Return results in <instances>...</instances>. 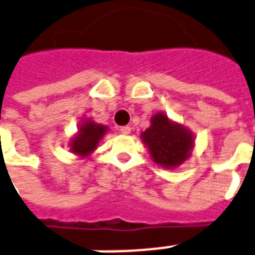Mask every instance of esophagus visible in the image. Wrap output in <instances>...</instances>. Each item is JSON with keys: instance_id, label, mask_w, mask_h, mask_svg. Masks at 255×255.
I'll return each mask as SVG.
<instances>
[{"instance_id": "obj_1", "label": "esophagus", "mask_w": 255, "mask_h": 255, "mask_svg": "<svg viewBox=\"0 0 255 255\" xmlns=\"http://www.w3.org/2000/svg\"><path fill=\"white\" fill-rule=\"evenodd\" d=\"M120 132L124 133V135H129V133H131V128L128 127V126H126V127H122L120 128Z\"/></svg>"}]
</instances>
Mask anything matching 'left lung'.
<instances>
[{
	"label": "left lung",
	"mask_w": 255,
	"mask_h": 255,
	"mask_svg": "<svg viewBox=\"0 0 255 255\" xmlns=\"http://www.w3.org/2000/svg\"><path fill=\"white\" fill-rule=\"evenodd\" d=\"M140 139L153 161L161 168L174 170L192 156L195 135L182 124L171 120L164 112L150 117V126L140 133Z\"/></svg>",
	"instance_id": "left-lung-1"
}]
</instances>
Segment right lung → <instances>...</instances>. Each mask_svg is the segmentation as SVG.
I'll return each instance as SVG.
<instances>
[{
	"label": "right lung",
	"mask_w": 255,
	"mask_h": 255,
	"mask_svg": "<svg viewBox=\"0 0 255 255\" xmlns=\"http://www.w3.org/2000/svg\"><path fill=\"white\" fill-rule=\"evenodd\" d=\"M108 131V126L95 123L91 117H84L78 124V131L69 140L70 152L80 158L90 157Z\"/></svg>",
	"instance_id": "1"
}]
</instances>
